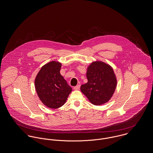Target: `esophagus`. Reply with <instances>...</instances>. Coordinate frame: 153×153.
Returning a JSON list of instances; mask_svg holds the SVG:
<instances>
[{
	"instance_id": "1",
	"label": "esophagus",
	"mask_w": 153,
	"mask_h": 153,
	"mask_svg": "<svg viewBox=\"0 0 153 153\" xmlns=\"http://www.w3.org/2000/svg\"><path fill=\"white\" fill-rule=\"evenodd\" d=\"M80 84H79L75 87H74V90H78L80 89Z\"/></svg>"
}]
</instances>
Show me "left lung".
<instances>
[{
	"label": "left lung",
	"mask_w": 153,
	"mask_h": 153,
	"mask_svg": "<svg viewBox=\"0 0 153 153\" xmlns=\"http://www.w3.org/2000/svg\"><path fill=\"white\" fill-rule=\"evenodd\" d=\"M87 77L88 82L80 87L82 93L95 105L108 102L117 84L112 68L102 62H95L88 68Z\"/></svg>",
	"instance_id": "obj_1"
}]
</instances>
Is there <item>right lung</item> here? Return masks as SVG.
Returning a JSON list of instances; mask_svg holds the SVG:
<instances>
[{
  "mask_svg": "<svg viewBox=\"0 0 153 153\" xmlns=\"http://www.w3.org/2000/svg\"><path fill=\"white\" fill-rule=\"evenodd\" d=\"M61 63L52 61L42 67L36 76V91L42 103L56 109L63 105L72 88L60 73Z\"/></svg>",
  "mask_w": 153,
  "mask_h": 153,
  "instance_id": "add662e5",
  "label": "right lung"
}]
</instances>
